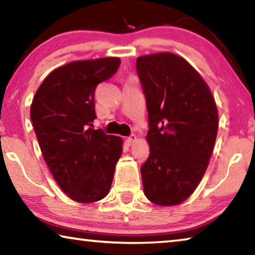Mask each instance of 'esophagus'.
Here are the masks:
<instances>
[{
  "label": "esophagus",
  "mask_w": 255,
  "mask_h": 255,
  "mask_svg": "<svg viewBox=\"0 0 255 255\" xmlns=\"http://www.w3.org/2000/svg\"><path fill=\"white\" fill-rule=\"evenodd\" d=\"M136 139H137V137H136L135 133H131L130 136H129V137H127V138H126V141H127V143H128L129 145H131V144L135 143Z\"/></svg>",
  "instance_id": "1"
}]
</instances>
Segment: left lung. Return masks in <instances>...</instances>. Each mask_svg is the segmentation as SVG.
<instances>
[{"label": "left lung", "instance_id": "8db88e82", "mask_svg": "<svg viewBox=\"0 0 255 255\" xmlns=\"http://www.w3.org/2000/svg\"><path fill=\"white\" fill-rule=\"evenodd\" d=\"M148 112L149 157L140 167L145 196L159 206L181 204L195 191L217 137L211 92L187 60L171 53L137 58Z\"/></svg>", "mask_w": 255, "mask_h": 255}]
</instances>
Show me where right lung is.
<instances>
[{"instance_id":"right-lung-1","label":"right lung","mask_w":255,"mask_h":255,"mask_svg":"<svg viewBox=\"0 0 255 255\" xmlns=\"http://www.w3.org/2000/svg\"><path fill=\"white\" fill-rule=\"evenodd\" d=\"M120 66L117 57L79 60L56 68L30 108L41 153L56 182L71 199L94 202L109 192L123 140L93 129L94 92Z\"/></svg>"}]
</instances>
